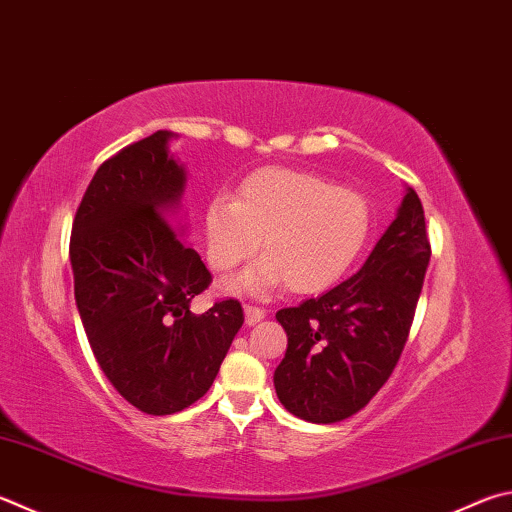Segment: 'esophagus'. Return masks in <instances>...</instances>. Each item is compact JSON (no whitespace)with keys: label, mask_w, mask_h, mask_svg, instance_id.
Here are the masks:
<instances>
[{"label":"esophagus","mask_w":512,"mask_h":512,"mask_svg":"<svg viewBox=\"0 0 512 512\" xmlns=\"http://www.w3.org/2000/svg\"><path fill=\"white\" fill-rule=\"evenodd\" d=\"M244 313H246V324H248V327H253V324H257L259 320L266 318V311L262 309V306L246 304L244 306Z\"/></svg>","instance_id":"1"}]
</instances>
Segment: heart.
Here are the masks:
<instances>
[{
	"label": "heart",
	"instance_id": "b5f03b06",
	"mask_svg": "<svg viewBox=\"0 0 512 512\" xmlns=\"http://www.w3.org/2000/svg\"><path fill=\"white\" fill-rule=\"evenodd\" d=\"M371 208L327 176L268 165L250 172L237 199L219 194L203 208L208 264L232 273L259 250L268 257L241 277L248 291L286 284L297 295L329 291L365 250Z\"/></svg>",
	"mask_w": 512,
	"mask_h": 512
}]
</instances>
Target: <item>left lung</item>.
Segmentation results:
<instances>
[{"label": "left lung", "instance_id": "obj_1", "mask_svg": "<svg viewBox=\"0 0 512 512\" xmlns=\"http://www.w3.org/2000/svg\"><path fill=\"white\" fill-rule=\"evenodd\" d=\"M430 253L421 199L407 188L396 219L356 275L277 311L288 347L273 383L288 412L309 423H338L376 396L410 336Z\"/></svg>", "mask_w": 512, "mask_h": 512}]
</instances>
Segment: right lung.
Masks as SVG:
<instances>
[{"mask_svg":"<svg viewBox=\"0 0 512 512\" xmlns=\"http://www.w3.org/2000/svg\"><path fill=\"white\" fill-rule=\"evenodd\" d=\"M159 129L98 167L73 219V291L89 345L118 394L152 416L181 412L215 383L244 324L237 300L190 302L212 282L176 235L185 167Z\"/></svg>","mask_w":512,"mask_h":512,"instance_id":"obj_1","label":"right lung"}]
</instances>
